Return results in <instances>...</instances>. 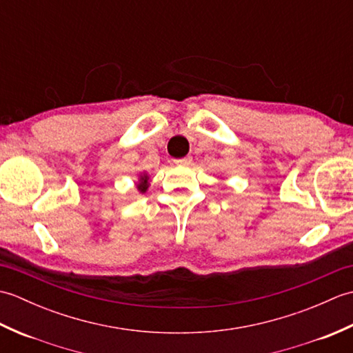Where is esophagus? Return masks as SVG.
I'll return each instance as SVG.
<instances>
[{"instance_id":"obj_1","label":"esophagus","mask_w":353,"mask_h":353,"mask_svg":"<svg viewBox=\"0 0 353 353\" xmlns=\"http://www.w3.org/2000/svg\"><path fill=\"white\" fill-rule=\"evenodd\" d=\"M176 163H177V165H182V167H188V165L192 163V157H191V156L182 157V159H177Z\"/></svg>"}]
</instances>
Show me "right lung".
<instances>
[{
  "mask_svg": "<svg viewBox=\"0 0 353 353\" xmlns=\"http://www.w3.org/2000/svg\"><path fill=\"white\" fill-rule=\"evenodd\" d=\"M148 182H150V177L147 172H141L138 177V182H137V188L141 194H144L148 190V185H150Z\"/></svg>",
  "mask_w": 353,
  "mask_h": 353,
  "instance_id": "right-lung-1",
  "label": "right lung"
}]
</instances>
